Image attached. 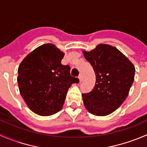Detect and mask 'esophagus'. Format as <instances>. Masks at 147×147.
Here are the masks:
<instances>
[{
    "mask_svg": "<svg viewBox=\"0 0 147 147\" xmlns=\"http://www.w3.org/2000/svg\"><path fill=\"white\" fill-rule=\"evenodd\" d=\"M78 78H79V80H80V82H82V80H83V78H82V75H79V77H78Z\"/></svg>",
    "mask_w": 147,
    "mask_h": 147,
    "instance_id": "esophagus-1",
    "label": "esophagus"
}]
</instances>
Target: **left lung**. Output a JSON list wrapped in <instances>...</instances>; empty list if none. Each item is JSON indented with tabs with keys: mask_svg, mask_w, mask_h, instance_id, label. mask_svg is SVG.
I'll return each mask as SVG.
<instances>
[{
	"mask_svg": "<svg viewBox=\"0 0 147 147\" xmlns=\"http://www.w3.org/2000/svg\"><path fill=\"white\" fill-rule=\"evenodd\" d=\"M82 53L96 75L92 91L82 94L84 107L96 116L110 115L128 96L134 80V65L117 48L107 44Z\"/></svg>",
	"mask_w": 147,
	"mask_h": 147,
	"instance_id": "left-lung-1",
	"label": "left lung"
}]
</instances>
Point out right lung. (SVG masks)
I'll return each instance as SVG.
<instances>
[{
    "mask_svg": "<svg viewBox=\"0 0 147 147\" xmlns=\"http://www.w3.org/2000/svg\"><path fill=\"white\" fill-rule=\"evenodd\" d=\"M65 55L55 45L47 43L30 53L18 67L19 90L29 109L50 116L63 107L68 89L78 78L70 75V67L63 65Z\"/></svg>",
    "mask_w": 147,
    "mask_h": 147,
    "instance_id": "obj_1",
    "label": "right lung"
}]
</instances>
